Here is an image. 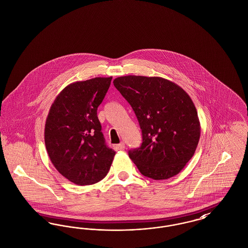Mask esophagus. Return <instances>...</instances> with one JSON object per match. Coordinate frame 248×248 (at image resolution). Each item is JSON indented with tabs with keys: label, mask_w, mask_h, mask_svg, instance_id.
I'll use <instances>...</instances> for the list:
<instances>
[{
	"label": "esophagus",
	"mask_w": 248,
	"mask_h": 248,
	"mask_svg": "<svg viewBox=\"0 0 248 248\" xmlns=\"http://www.w3.org/2000/svg\"><path fill=\"white\" fill-rule=\"evenodd\" d=\"M116 149L119 151H124L125 149V144L124 142H121L118 145H116Z\"/></svg>",
	"instance_id": "1"
}]
</instances>
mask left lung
<instances>
[{
    "mask_svg": "<svg viewBox=\"0 0 248 248\" xmlns=\"http://www.w3.org/2000/svg\"><path fill=\"white\" fill-rule=\"evenodd\" d=\"M113 84L141 128V146L129 151L130 159L145 177L163 180L177 175L200 140V121L189 94L162 77L127 75Z\"/></svg>",
    "mask_w": 248,
    "mask_h": 248,
    "instance_id": "obj_1",
    "label": "left lung"
}]
</instances>
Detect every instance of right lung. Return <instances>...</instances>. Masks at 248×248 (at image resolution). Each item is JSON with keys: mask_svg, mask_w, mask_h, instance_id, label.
Listing matches in <instances>:
<instances>
[{"mask_svg": "<svg viewBox=\"0 0 248 248\" xmlns=\"http://www.w3.org/2000/svg\"><path fill=\"white\" fill-rule=\"evenodd\" d=\"M112 77H95L67 85L48 112L45 142L59 173L76 185L106 177L115 152L108 148L96 115Z\"/></svg>", "mask_w": 248, "mask_h": 248, "instance_id": "right-lung-1", "label": "right lung"}]
</instances>
